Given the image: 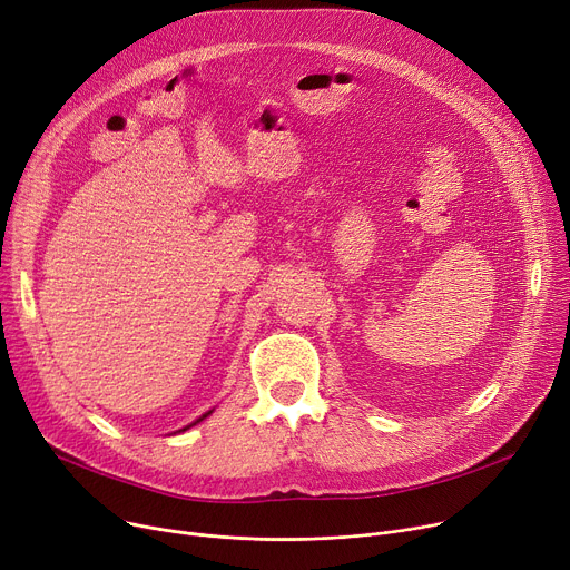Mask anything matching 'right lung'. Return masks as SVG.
<instances>
[{
  "label": "right lung",
  "instance_id": "obj_1",
  "mask_svg": "<svg viewBox=\"0 0 570 570\" xmlns=\"http://www.w3.org/2000/svg\"><path fill=\"white\" fill-rule=\"evenodd\" d=\"M207 415H212V411H207V413H205V415H200V417H198V420H196V422H191V424H189V426H194V424H198V422H200V420H205V417H207ZM189 426H185V429H180V431H187V429H189Z\"/></svg>",
  "mask_w": 570,
  "mask_h": 570
}]
</instances>
